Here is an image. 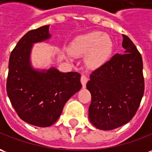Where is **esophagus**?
Returning a JSON list of instances; mask_svg holds the SVG:
<instances>
[{
	"mask_svg": "<svg viewBox=\"0 0 152 152\" xmlns=\"http://www.w3.org/2000/svg\"><path fill=\"white\" fill-rule=\"evenodd\" d=\"M87 81H88V78H87V76H86V75H84V74H82L81 76H80V82H81V84H82L83 88L86 87Z\"/></svg>",
	"mask_w": 152,
	"mask_h": 152,
	"instance_id": "obj_1",
	"label": "esophagus"
}]
</instances>
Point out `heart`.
I'll use <instances>...</instances> for the list:
<instances>
[{
    "mask_svg": "<svg viewBox=\"0 0 152 152\" xmlns=\"http://www.w3.org/2000/svg\"><path fill=\"white\" fill-rule=\"evenodd\" d=\"M113 46L110 36L101 31H91L76 37L71 45L70 51L75 56L86 55V65L96 68L102 66L110 58Z\"/></svg>",
    "mask_w": 152,
    "mask_h": 152,
    "instance_id": "1",
    "label": "heart"
}]
</instances>
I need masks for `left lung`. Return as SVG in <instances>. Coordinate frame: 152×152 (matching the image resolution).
I'll list each match as a JSON object with an SVG mask.
<instances>
[{
	"mask_svg": "<svg viewBox=\"0 0 152 152\" xmlns=\"http://www.w3.org/2000/svg\"><path fill=\"white\" fill-rule=\"evenodd\" d=\"M122 36L125 54H115L93 71L86 84L91 95L90 121L103 131L113 130L129 122L144 94L141 56L132 40Z\"/></svg>",
	"mask_w": 152,
	"mask_h": 152,
	"instance_id": "obj_1",
	"label": "left lung"
}]
</instances>
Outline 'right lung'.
Returning a JSON list of instances; mask_svg holds the SVG:
<instances>
[{
	"mask_svg": "<svg viewBox=\"0 0 152 152\" xmlns=\"http://www.w3.org/2000/svg\"><path fill=\"white\" fill-rule=\"evenodd\" d=\"M50 37L49 26L31 30L18 41L9 59L7 91L13 108L27 123L47 127L57 121L66 102L81 88L78 72L33 69L30 61L32 45Z\"/></svg>",
	"mask_w": 152,
	"mask_h": 152,
	"instance_id": "right-lung-1",
	"label": "right lung"
}]
</instances>
